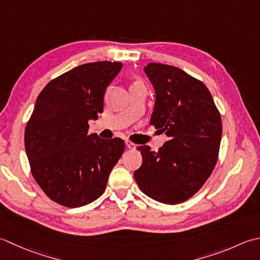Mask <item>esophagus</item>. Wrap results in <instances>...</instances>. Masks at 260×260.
<instances>
[{
  "label": "esophagus",
  "mask_w": 260,
  "mask_h": 260,
  "mask_svg": "<svg viewBox=\"0 0 260 260\" xmlns=\"http://www.w3.org/2000/svg\"><path fill=\"white\" fill-rule=\"evenodd\" d=\"M125 146H126V148H129V149H135V148H136V145L132 144V142H130L128 140L125 141Z\"/></svg>",
  "instance_id": "1"
}]
</instances>
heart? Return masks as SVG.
Wrapping results in <instances>:
<instances>
[{"instance_id":"1","label":"heart","mask_w":260,"mask_h":260,"mask_svg":"<svg viewBox=\"0 0 260 260\" xmlns=\"http://www.w3.org/2000/svg\"><path fill=\"white\" fill-rule=\"evenodd\" d=\"M136 84H138V83H136Z\"/></svg>"}]
</instances>
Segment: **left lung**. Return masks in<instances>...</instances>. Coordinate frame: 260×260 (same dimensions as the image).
Segmentation results:
<instances>
[{"label": "left lung", "instance_id": "obj_1", "mask_svg": "<svg viewBox=\"0 0 260 260\" xmlns=\"http://www.w3.org/2000/svg\"><path fill=\"white\" fill-rule=\"evenodd\" d=\"M144 71L155 89L150 124L168 137L159 150L137 148L142 164L134 173L148 197L178 204L198 192L218 160L222 122L204 84L171 65L149 62Z\"/></svg>", "mask_w": 260, "mask_h": 260}]
</instances>
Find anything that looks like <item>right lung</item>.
Segmentation results:
<instances>
[{
  "instance_id": "add662e5",
  "label": "right lung",
  "mask_w": 260,
  "mask_h": 260,
  "mask_svg": "<svg viewBox=\"0 0 260 260\" xmlns=\"http://www.w3.org/2000/svg\"><path fill=\"white\" fill-rule=\"evenodd\" d=\"M122 62L95 61L49 82L37 98L24 146L36 182L47 197L67 208L99 199L122 156L120 138L88 135V121L103 112L105 89Z\"/></svg>"
}]
</instances>
